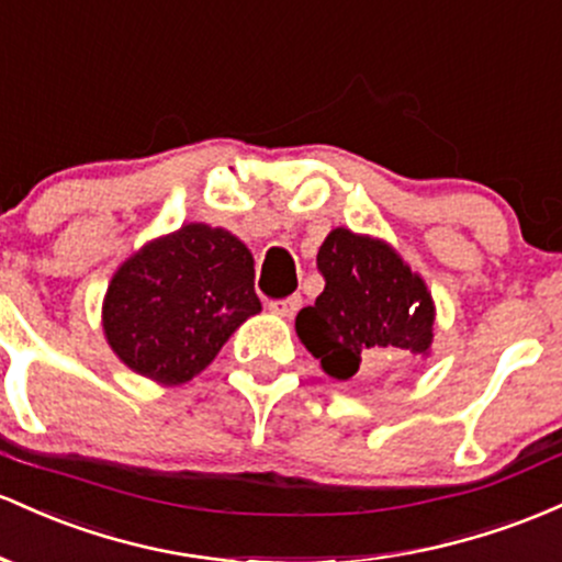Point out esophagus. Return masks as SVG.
I'll return each instance as SVG.
<instances>
[{
    "mask_svg": "<svg viewBox=\"0 0 562 562\" xmlns=\"http://www.w3.org/2000/svg\"><path fill=\"white\" fill-rule=\"evenodd\" d=\"M300 305H302V297H297V294H294V297L268 302V311L273 313V315H281V318H292V315L300 311Z\"/></svg>",
    "mask_w": 562,
    "mask_h": 562,
    "instance_id": "1",
    "label": "esophagus"
}]
</instances>
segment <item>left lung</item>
Segmentation results:
<instances>
[{
    "instance_id": "obj_1",
    "label": "left lung",
    "mask_w": 562,
    "mask_h": 562,
    "mask_svg": "<svg viewBox=\"0 0 562 562\" xmlns=\"http://www.w3.org/2000/svg\"><path fill=\"white\" fill-rule=\"evenodd\" d=\"M326 286L294 321L321 369L345 382L376 366L427 358L435 302L417 270L387 241L334 228L318 249Z\"/></svg>"
}]
</instances>
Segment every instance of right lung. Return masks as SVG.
I'll return each mask as SVG.
<instances>
[{
    "mask_svg": "<svg viewBox=\"0 0 562 562\" xmlns=\"http://www.w3.org/2000/svg\"><path fill=\"white\" fill-rule=\"evenodd\" d=\"M260 311L247 244L188 223L119 265L103 297V334L127 369L175 387L201 374Z\"/></svg>",
    "mask_w": 562,
    "mask_h": 562,
    "instance_id": "1",
    "label": "right lung"
}]
</instances>
